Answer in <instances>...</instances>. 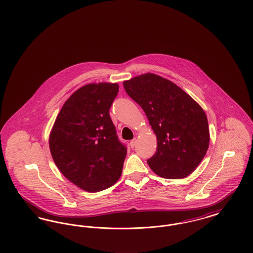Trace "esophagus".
<instances>
[{
    "mask_svg": "<svg viewBox=\"0 0 253 253\" xmlns=\"http://www.w3.org/2000/svg\"><path fill=\"white\" fill-rule=\"evenodd\" d=\"M135 143H136V139L135 138H133L131 140V142H130V146H131V148H133L134 146H135Z\"/></svg>",
    "mask_w": 253,
    "mask_h": 253,
    "instance_id": "obj_1",
    "label": "esophagus"
}]
</instances>
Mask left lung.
Here are the masks:
<instances>
[{"label":"left lung","instance_id":"8db88e82","mask_svg":"<svg viewBox=\"0 0 253 253\" xmlns=\"http://www.w3.org/2000/svg\"><path fill=\"white\" fill-rule=\"evenodd\" d=\"M123 86L143 109L157 135V152L147 160L150 168L169 179L191 174L210 143L204 110L180 87L152 73L125 81Z\"/></svg>","mask_w":253,"mask_h":253}]
</instances>
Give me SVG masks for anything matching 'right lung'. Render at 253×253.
Segmentation results:
<instances>
[{
	"mask_svg": "<svg viewBox=\"0 0 253 253\" xmlns=\"http://www.w3.org/2000/svg\"><path fill=\"white\" fill-rule=\"evenodd\" d=\"M118 93L117 84L83 86L63 104L49 136L61 173L89 193L113 186L122 172L127 148L109 114Z\"/></svg>",
	"mask_w": 253,
	"mask_h": 253,
	"instance_id": "obj_1",
	"label": "right lung"
}]
</instances>
